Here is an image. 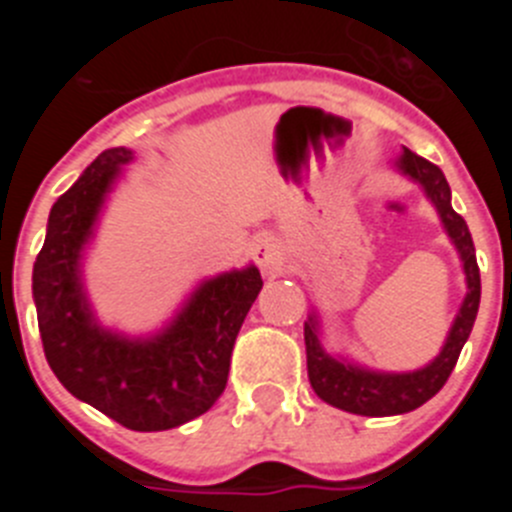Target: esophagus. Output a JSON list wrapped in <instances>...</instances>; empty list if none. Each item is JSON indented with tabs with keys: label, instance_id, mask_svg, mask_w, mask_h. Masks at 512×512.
Instances as JSON below:
<instances>
[{
	"label": "esophagus",
	"instance_id": "obj_1",
	"mask_svg": "<svg viewBox=\"0 0 512 512\" xmlns=\"http://www.w3.org/2000/svg\"><path fill=\"white\" fill-rule=\"evenodd\" d=\"M253 261L264 271H279L284 266V248L274 235H261L259 241L253 243Z\"/></svg>",
	"mask_w": 512,
	"mask_h": 512
}]
</instances>
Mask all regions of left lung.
I'll return each instance as SVG.
<instances>
[{"label": "left lung", "mask_w": 512, "mask_h": 512, "mask_svg": "<svg viewBox=\"0 0 512 512\" xmlns=\"http://www.w3.org/2000/svg\"><path fill=\"white\" fill-rule=\"evenodd\" d=\"M397 166L410 179L423 184L425 194L436 205L438 215L443 220V228H446V233L451 235V241H454V246L461 253L469 292L464 297L459 315H456L454 328H451L449 338H446L441 356L431 366H425V369L413 374H377L359 369V366L341 364V361L330 359L320 348L315 323L310 320L305 325L307 377H310L315 395L328 402V405H333V408H341L354 415H369V418L410 413V410L420 408L423 402H428L441 390L446 379L451 377V372H454L461 348H464L469 333H472L474 318H477L479 310V295H482L472 233H469L464 217L451 207V189L443 171L436 164H431V161H425L423 156L410 151V148L402 151Z\"/></svg>", "instance_id": "1"}]
</instances>
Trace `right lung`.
Returning <instances> with one entry per match:
<instances>
[{
	"mask_svg": "<svg viewBox=\"0 0 512 512\" xmlns=\"http://www.w3.org/2000/svg\"><path fill=\"white\" fill-rule=\"evenodd\" d=\"M130 158L125 148L99 153L58 197L33 266V297L45 359L71 395L130 431H169L223 395L235 338L264 282L253 266L210 279L151 341L99 330L81 292L79 253L102 197Z\"/></svg>",
	"mask_w": 512,
	"mask_h": 512,
	"instance_id": "right-lung-1",
	"label": "right lung"
}]
</instances>
